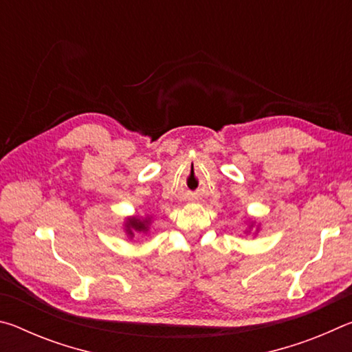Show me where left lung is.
<instances>
[{"mask_svg":"<svg viewBox=\"0 0 352 352\" xmlns=\"http://www.w3.org/2000/svg\"><path fill=\"white\" fill-rule=\"evenodd\" d=\"M253 226H254V220H250V225H248V230L245 231V233H250V230H252L253 228ZM259 226V225H258ZM259 228H256V231H258Z\"/></svg>","mask_w":352,"mask_h":352,"instance_id":"obj_1","label":"left lung"}]
</instances>
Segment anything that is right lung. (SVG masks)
<instances>
[{"mask_svg": "<svg viewBox=\"0 0 352 352\" xmlns=\"http://www.w3.org/2000/svg\"><path fill=\"white\" fill-rule=\"evenodd\" d=\"M151 222V217H127L124 222V230H126L129 239H133L135 234H147Z\"/></svg>", "mask_w": 352, "mask_h": 352, "instance_id": "add662e5", "label": "right lung"}]
</instances>
